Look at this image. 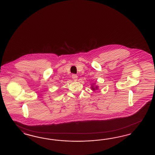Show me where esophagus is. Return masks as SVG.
<instances>
[{"mask_svg":"<svg viewBox=\"0 0 155 155\" xmlns=\"http://www.w3.org/2000/svg\"><path fill=\"white\" fill-rule=\"evenodd\" d=\"M72 78L73 79V80H74V81H77V79H78V76H77V75H76V74H73V75H72Z\"/></svg>","mask_w":155,"mask_h":155,"instance_id":"1","label":"esophagus"}]
</instances>
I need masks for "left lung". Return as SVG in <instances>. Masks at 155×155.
Masks as SVG:
<instances>
[{
  "instance_id": "8db88e82",
  "label": "left lung",
  "mask_w": 155,
  "mask_h": 155,
  "mask_svg": "<svg viewBox=\"0 0 155 155\" xmlns=\"http://www.w3.org/2000/svg\"><path fill=\"white\" fill-rule=\"evenodd\" d=\"M97 87H96V88H94V87H93V86H92V89H93V90H94V91H95V89H97Z\"/></svg>"
}]
</instances>
